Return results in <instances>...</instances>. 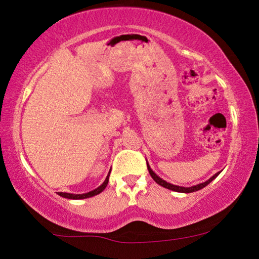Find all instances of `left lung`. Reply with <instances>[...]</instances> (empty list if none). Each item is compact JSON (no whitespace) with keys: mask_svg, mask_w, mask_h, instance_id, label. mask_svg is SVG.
<instances>
[{"mask_svg":"<svg viewBox=\"0 0 259 259\" xmlns=\"http://www.w3.org/2000/svg\"><path fill=\"white\" fill-rule=\"evenodd\" d=\"M146 163H147V169H148V172H150V175L152 176V178L154 179L155 183L159 184V185L163 186L164 188H168V190H171V191H175V192H179V193H192V192H196L201 190V188H203L208 185V184L211 183L214 178H216L219 174H221V171H218L217 174H214L213 176L210 177L208 181H205L203 183H200L198 184V185H194V186H191V187H184V186H178V185H174V184L171 183H168L165 182L164 179H162L161 177L157 176V175L153 171L152 168L150 166V164H148V162L146 160Z\"/></svg>","mask_w":259,"mask_h":259,"instance_id":"1","label":"left lung"}]
</instances>
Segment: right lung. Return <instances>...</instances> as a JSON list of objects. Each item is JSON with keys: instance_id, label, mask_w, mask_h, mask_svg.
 Masks as SVG:
<instances>
[{"instance_id": "right-lung-1", "label": "right lung", "mask_w": 259, "mask_h": 259, "mask_svg": "<svg viewBox=\"0 0 259 259\" xmlns=\"http://www.w3.org/2000/svg\"><path fill=\"white\" fill-rule=\"evenodd\" d=\"M109 174H111V170H109L107 177H106V179H105L102 185L98 186L97 188H95V190H93V191H90L88 193H83V194H73V193H66V192H58V194L60 196H63V198H65V199H71V200H81V199L91 198V196H95V195L99 194V193H102L105 188H106L108 181H109Z\"/></svg>"}]
</instances>
